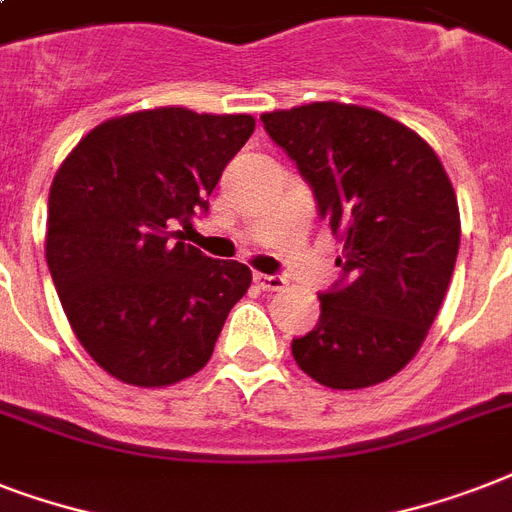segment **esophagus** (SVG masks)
<instances>
[{"instance_id": "1", "label": "esophagus", "mask_w": 512, "mask_h": 512, "mask_svg": "<svg viewBox=\"0 0 512 512\" xmlns=\"http://www.w3.org/2000/svg\"><path fill=\"white\" fill-rule=\"evenodd\" d=\"M255 284L265 292H281L287 287V279L284 276H276V273H255Z\"/></svg>"}]
</instances>
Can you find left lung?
<instances>
[{
  "label": "left lung",
  "mask_w": 512,
  "mask_h": 512,
  "mask_svg": "<svg viewBox=\"0 0 512 512\" xmlns=\"http://www.w3.org/2000/svg\"><path fill=\"white\" fill-rule=\"evenodd\" d=\"M260 119L342 241L340 279L319 292V324L292 356L327 388L388 380L420 350L457 263L460 209L441 159L372 108L311 103Z\"/></svg>",
  "instance_id": "8db88e82"
}]
</instances>
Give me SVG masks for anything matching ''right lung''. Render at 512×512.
Returning <instances> with one entry per match:
<instances>
[{
    "label": "right lung",
    "mask_w": 512,
    "mask_h": 512,
    "mask_svg": "<svg viewBox=\"0 0 512 512\" xmlns=\"http://www.w3.org/2000/svg\"><path fill=\"white\" fill-rule=\"evenodd\" d=\"M255 119L154 108L84 135L50 188L47 265L74 335L116 380L162 388L207 364L252 273L185 244Z\"/></svg>",
    "instance_id": "add662e5"
}]
</instances>
